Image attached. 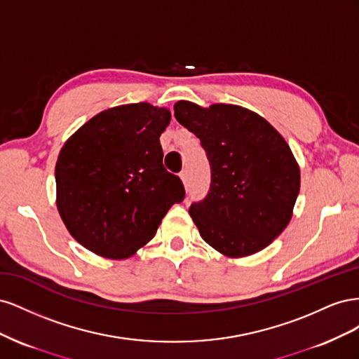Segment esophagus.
<instances>
[{
  "label": "esophagus",
  "mask_w": 359,
  "mask_h": 359,
  "mask_svg": "<svg viewBox=\"0 0 359 359\" xmlns=\"http://www.w3.org/2000/svg\"><path fill=\"white\" fill-rule=\"evenodd\" d=\"M181 180H182V182L187 186V184H189V170H187V169H184V170L181 172Z\"/></svg>",
  "instance_id": "1"
}]
</instances>
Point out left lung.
<instances>
[{
    "label": "left lung",
    "mask_w": 359,
    "mask_h": 359,
    "mask_svg": "<svg viewBox=\"0 0 359 359\" xmlns=\"http://www.w3.org/2000/svg\"><path fill=\"white\" fill-rule=\"evenodd\" d=\"M173 109L201 139L211 168L208 194L189 210L201 236L226 256L260 252L285 231L299 193V168L286 140L241 106L178 102Z\"/></svg>",
    "instance_id": "8db88e82"
}]
</instances>
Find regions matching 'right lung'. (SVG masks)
Wrapping results in <instances>:
<instances>
[{"label": "right lung", "instance_id": "1", "mask_svg": "<svg viewBox=\"0 0 359 359\" xmlns=\"http://www.w3.org/2000/svg\"><path fill=\"white\" fill-rule=\"evenodd\" d=\"M165 107L133 103L100 112L64 144L55 166L57 206L76 241L109 259L135 255L186 196L163 166Z\"/></svg>", "mask_w": 359, "mask_h": 359}]
</instances>
